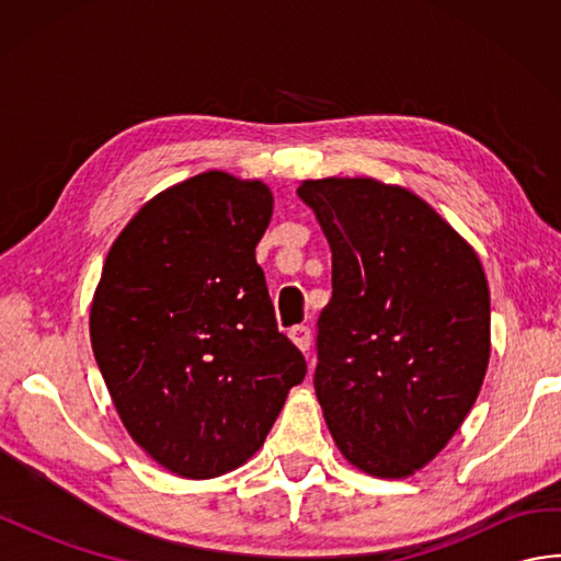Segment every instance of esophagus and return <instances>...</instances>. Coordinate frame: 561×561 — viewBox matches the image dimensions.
Instances as JSON below:
<instances>
[{
	"mask_svg": "<svg viewBox=\"0 0 561 561\" xmlns=\"http://www.w3.org/2000/svg\"><path fill=\"white\" fill-rule=\"evenodd\" d=\"M289 337H291V342H294L296 347H299L304 354L308 352V347H311V330H308L306 325H296V328H291Z\"/></svg>",
	"mask_w": 561,
	"mask_h": 561,
	"instance_id": "34e87169",
	"label": "esophagus"
}]
</instances>
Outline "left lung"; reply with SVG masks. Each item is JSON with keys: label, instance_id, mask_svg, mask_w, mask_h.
I'll use <instances>...</instances> for the list:
<instances>
[{"label": "left lung", "instance_id": "1", "mask_svg": "<svg viewBox=\"0 0 561 561\" xmlns=\"http://www.w3.org/2000/svg\"><path fill=\"white\" fill-rule=\"evenodd\" d=\"M332 253L316 398L371 478L404 480L448 446L490 366V287L474 248L412 190L320 178L296 190Z\"/></svg>", "mask_w": 561, "mask_h": 561}]
</instances>
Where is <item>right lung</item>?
Wrapping results in <instances>:
<instances>
[{"label":"right lung","mask_w":561,"mask_h":561,"mask_svg":"<svg viewBox=\"0 0 561 561\" xmlns=\"http://www.w3.org/2000/svg\"><path fill=\"white\" fill-rule=\"evenodd\" d=\"M272 209L267 183L226 171L165 187L117 233L93 291L91 347L115 412L178 478L245 465L306 376L255 262Z\"/></svg>","instance_id":"add662e5"}]
</instances>
